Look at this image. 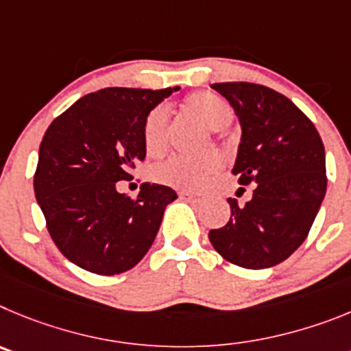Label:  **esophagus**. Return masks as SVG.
<instances>
[{
    "label": "esophagus",
    "mask_w": 351,
    "mask_h": 351,
    "mask_svg": "<svg viewBox=\"0 0 351 351\" xmlns=\"http://www.w3.org/2000/svg\"><path fill=\"white\" fill-rule=\"evenodd\" d=\"M178 195H180V199H185V201H192V199L197 197V194L192 191H180Z\"/></svg>",
    "instance_id": "1"
}]
</instances>
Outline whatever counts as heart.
I'll use <instances>...</instances> for the list:
<instances>
[{"label":"heart","mask_w":351,"mask_h":351,"mask_svg":"<svg viewBox=\"0 0 351 351\" xmlns=\"http://www.w3.org/2000/svg\"><path fill=\"white\" fill-rule=\"evenodd\" d=\"M185 113L197 119L201 124L211 129L217 138H223L226 128L234 121V110L229 101L213 93H195L183 103ZM145 152L160 157L168 150L169 143V110L159 105L147 113L141 128ZM222 159L215 150H208L197 157H169L152 169V178L168 187L197 191L220 169Z\"/></svg>","instance_id":"heart-1"}]
</instances>
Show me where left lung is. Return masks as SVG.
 <instances>
[{"label":"left lung","mask_w":351,"mask_h":351,"mask_svg":"<svg viewBox=\"0 0 351 351\" xmlns=\"http://www.w3.org/2000/svg\"><path fill=\"white\" fill-rule=\"evenodd\" d=\"M234 108L241 143L232 175L255 183L245 206L229 197L230 219L208 238L226 261L246 269L276 266L298 250L327 189L317 128L283 94L252 82L211 85Z\"/></svg>","instance_id":"1"}]
</instances>
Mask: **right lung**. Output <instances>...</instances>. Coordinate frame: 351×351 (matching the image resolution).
Instances as JSON below:
<instances>
[{
  "mask_svg": "<svg viewBox=\"0 0 351 351\" xmlns=\"http://www.w3.org/2000/svg\"><path fill=\"white\" fill-rule=\"evenodd\" d=\"M175 90L101 89L56 117L43 134L34 195L52 241L82 269L121 274L152 246L176 192L143 183L132 199L117 192V182L131 180L145 159V117Z\"/></svg>",
  "mask_w": 351,
  "mask_h": 351,
  "instance_id": "1",
  "label": "right lung"
}]
</instances>
